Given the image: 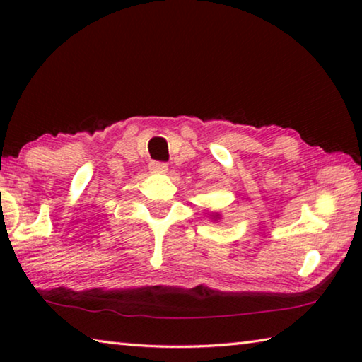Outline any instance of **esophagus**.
Returning a JSON list of instances; mask_svg holds the SVG:
<instances>
[{
    "label": "esophagus",
    "mask_w": 362,
    "mask_h": 362,
    "mask_svg": "<svg viewBox=\"0 0 362 362\" xmlns=\"http://www.w3.org/2000/svg\"><path fill=\"white\" fill-rule=\"evenodd\" d=\"M150 173H153V174H164V173H168V164L166 163L153 161L150 164Z\"/></svg>",
    "instance_id": "obj_1"
}]
</instances>
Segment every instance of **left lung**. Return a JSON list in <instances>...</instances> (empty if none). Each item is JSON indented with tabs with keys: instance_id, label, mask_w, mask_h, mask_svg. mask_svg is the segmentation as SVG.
I'll return each instance as SVG.
<instances>
[{
	"instance_id": "8db88e82",
	"label": "left lung",
	"mask_w": 362,
	"mask_h": 362,
	"mask_svg": "<svg viewBox=\"0 0 362 362\" xmlns=\"http://www.w3.org/2000/svg\"><path fill=\"white\" fill-rule=\"evenodd\" d=\"M209 216H211V220H214V222H217V220H220V217H222L218 212H211Z\"/></svg>"
}]
</instances>
